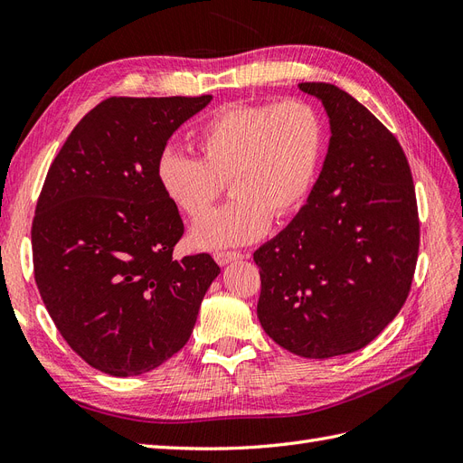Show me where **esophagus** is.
<instances>
[{
  "mask_svg": "<svg viewBox=\"0 0 463 463\" xmlns=\"http://www.w3.org/2000/svg\"><path fill=\"white\" fill-rule=\"evenodd\" d=\"M214 259H216V262H218L220 266H226V264H230L232 260L243 259V255L237 253V250H216Z\"/></svg>",
  "mask_w": 463,
  "mask_h": 463,
  "instance_id": "1",
  "label": "esophagus"
}]
</instances>
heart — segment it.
<instances>
[{
	"label": "heart",
	"instance_id": "1",
	"mask_svg": "<svg viewBox=\"0 0 463 463\" xmlns=\"http://www.w3.org/2000/svg\"><path fill=\"white\" fill-rule=\"evenodd\" d=\"M193 145L199 160L175 150L162 154L158 181L189 220L203 218L230 181L235 199L191 233L197 247L222 249L257 240L272 216L284 220L305 204L325 156L326 129L303 98L228 104L201 125Z\"/></svg>",
	"mask_w": 463,
	"mask_h": 463
}]
</instances>
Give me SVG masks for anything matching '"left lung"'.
<instances>
[{
	"instance_id": "obj_1",
	"label": "left lung",
	"mask_w": 463,
	"mask_h": 463,
	"mask_svg": "<svg viewBox=\"0 0 463 463\" xmlns=\"http://www.w3.org/2000/svg\"><path fill=\"white\" fill-rule=\"evenodd\" d=\"M299 89L325 106L332 137L307 204L255 250L257 315L288 352L328 359L365 347L400 313L417 264L419 214L398 138L345 90Z\"/></svg>"
}]
</instances>
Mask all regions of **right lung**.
<instances>
[{
	"mask_svg": "<svg viewBox=\"0 0 463 463\" xmlns=\"http://www.w3.org/2000/svg\"><path fill=\"white\" fill-rule=\"evenodd\" d=\"M213 96H114L92 108L52 162L33 222L34 279L63 340L90 367L135 376L184 347L220 266L174 259L179 210L158 162Z\"/></svg>",
	"mask_w": 463,
	"mask_h": 463,
	"instance_id": "right-lung-1",
	"label": "right lung"
}]
</instances>
